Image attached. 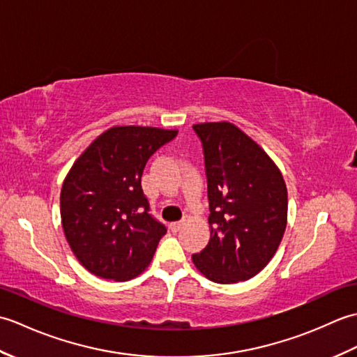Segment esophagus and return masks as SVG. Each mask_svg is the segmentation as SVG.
<instances>
[{
  "instance_id": "34e87169",
  "label": "esophagus",
  "mask_w": 357,
  "mask_h": 357,
  "mask_svg": "<svg viewBox=\"0 0 357 357\" xmlns=\"http://www.w3.org/2000/svg\"><path fill=\"white\" fill-rule=\"evenodd\" d=\"M184 227V222L183 221H176V222H172L170 224V230L173 231V233H178L181 229H183Z\"/></svg>"
}]
</instances>
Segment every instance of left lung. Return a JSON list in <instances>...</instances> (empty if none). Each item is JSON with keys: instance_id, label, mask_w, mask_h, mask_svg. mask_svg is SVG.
<instances>
[{"instance_id": "8db88e82", "label": "left lung", "mask_w": 357, "mask_h": 357, "mask_svg": "<svg viewBox=\"0 0 357 357\" xmlns=\"http://www.w3.org/2000/svg\"><path fill=\"white\" fill-rule=\"evenodd\" d=\"M210 204V241L192 256L218 284L256 276L282 241L288 196L282 173L265 150L231 123H201Z\"/></svg>"}]
</instances>
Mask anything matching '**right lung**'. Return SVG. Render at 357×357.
<instances>
[{
  "label": "right lung",
  "instance_id": "obj_1",
  "mask_svg": "<svg viewBox=\"0 0 357 357\" xmlns=\"http://www.w3.org/2000/svg\"><path fill=\"white\" fill-rule=\"evenodd\" d=\"M176 135L116 126L73 162L59 196L61 224L73 255L92 275L123 282L149 267L167 229L150 215L141 176L149 158Z\"/></svg>",
  "mask_w": 357,
  "mask_h": 357
}]
</instances>
